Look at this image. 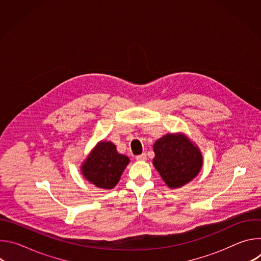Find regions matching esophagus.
Returning <instances> with one entry per match:
<instances>
[{
	"label": "esophagus",
	"instance_id": "34e87169",
	"mask_svg": "<svg viewBox=\"0 0 261 261\" xmlns=\"http://www.w3.org/2000/svg\"><path fill=\"white\" fill-rule=\"evenodd\" d=\"M136 160L137 161H145L146 160V155L143 153V154H141L139 156H136Z\"/></svg>",
	"mask_w": 261,
	"mask_h": 261
}]
</instances>
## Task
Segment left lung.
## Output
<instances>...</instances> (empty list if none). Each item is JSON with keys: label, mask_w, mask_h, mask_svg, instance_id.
<instances>
[{"label": "left lung", "mask_w": 261, "mask_h": 261, "mask_svg": "<svg viewBox=\"0 0 261 261\" xmlns=\"http://www.w3.org/2000/svg\"><path fill=\"white\" fill-rule=\"evenodd\" d=\"M153 165L170 189L181 188L193 180L203 165L199 147L187 135L167 133L153 145Z\"/></svg>", "instance_id": "1"}]
</instances>
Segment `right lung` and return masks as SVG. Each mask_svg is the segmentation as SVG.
Here are the masks:
<instances>
[{"instance_id": "right-lung-1", "label": "right lung", "mask_w": 261, "mask_h": 261, "mask_svg": "<svg viewBox=\"0 0 261 261\" xmlns=\"http://www.w3.org/2000/svg\"><path fill=\"white\" fill-rule=\"evenodd\" d=\"M130 159L120 154L111 141H99L81 165L84 177L97 188L109 190L116 187Z\"/></svg>"}]
</instances>
